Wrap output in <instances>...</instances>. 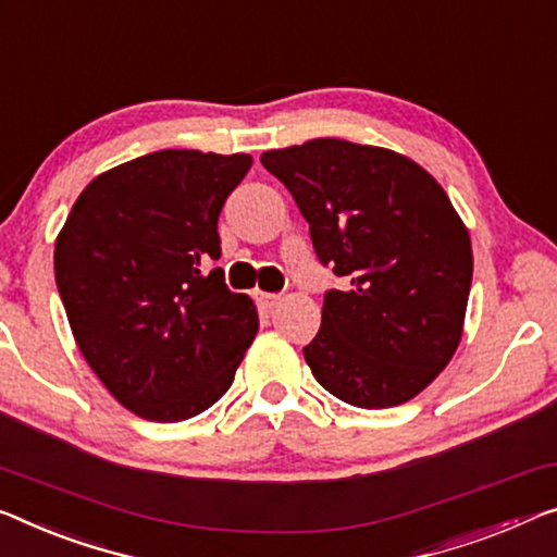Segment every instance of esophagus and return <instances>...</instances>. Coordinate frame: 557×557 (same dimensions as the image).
<instances>
[{
	"instance_id": "esophagus-1",
	"label": "esophagus",
	"mask_w": 557,
	"mask_h": 557,
	"mask_svg": "<svg viewBox=\"0 0 557 557\" xmlns=\"http://www.w3.org/2000/svg\"><path fill=\"white\" fill-rule=\"evenodd\" d=\"M255 300L260 302L264 310H272V307H275L282 300V297L275 295V293H255Z\"/></svg>"
}]
</instances>
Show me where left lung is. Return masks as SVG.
Segmentation results:
<instances>
[{
  "label": "left lung",
  "mask_w": 557,
  "mask_h": 557,
  "mask_svg": "<svg viewBox=\"0 0 557 557\" xmlns=\"http://www.w3.org/2000/svg\"><path fill=\"white\" fill-rule=\"evenodd\" d=\"M312 247L343 289H327L305 360L355 408L412 400L458 350L472 282L470 235L445 189L408 157L335 137L270 149Z\"/></svg>",
  "instance_id": "left-lung-1"
}]
</instances>
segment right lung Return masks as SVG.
Masks as SVG:
<instances>
[{"label": "right lung", "instance_id": "obj_1", "mask_svg": "<svg viewBox=\"0 0 557 557\" xmlns=\"http://www.w3.org/2000/svg\"><path fill=\"white\" fill-rule=\"evenodd\" d=\"M250 154L162 149L99 174L54 245V277L82 355L124 408L154 422L227 393L257 310L220 260L222 205Z\"/></svg>", "mask_w": 557, "mask_h": 557}]
</instances>
